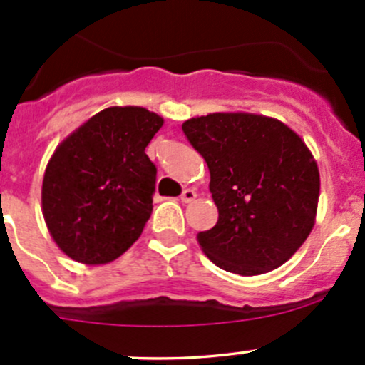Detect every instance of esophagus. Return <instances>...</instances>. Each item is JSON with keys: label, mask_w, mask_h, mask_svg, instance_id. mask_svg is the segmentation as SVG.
Listing matches in <instances>:
<instances>
[{"label": "esophagus", "mask_w": 365, "mask_h": 365, "mask_svg": "<svg viewBox=\"0 0 365 365\" xmlns=\"http://www.w3.org/2000/svg\"><path fill=\"white\" fill-rule=\"evenodd\" d=\"M195 198H197V191L190 190V187H187V190H184L182 193H181V202H182V204H190V202H193Z\"/></svg>", "instance_id": "1"}]
</instances>
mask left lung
<instances>
[{
    "instance_id": "8db88e82",
    "label": "left lung",
    "mask_w": 365,
    "mask_h": 365,
    "mask_svg": "<svg viewBox=\"0 0 365 365\" xmlns=\"http://www.w3.org/2000/svg\"><path fill=\"white\" fill-rule=\"evenodd\" d=\"M204 156L217 223L197 235L220 269L240 276L270 272L311 234L320 172L306 142L279 119L214 112L182 123Z\"/></svg>"
}]
</instances>
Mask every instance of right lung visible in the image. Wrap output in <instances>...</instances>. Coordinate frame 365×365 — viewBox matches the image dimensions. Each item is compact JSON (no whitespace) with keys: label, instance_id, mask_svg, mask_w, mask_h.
I'll return each mask as SVG.
<instances>
[{"label":"right lung","instance_id":"1","mask_svg":"<svg viewBox=\"0 0 365 365\" xmlns=\"http://www.w3.org/2000/svg\"><path fill=\"white\" fill-rule=\"evenodd\" d=\"M163 118L108 107L56 148L42 182L48 234L71 260L110 264L140 237L153 210L156 167L145 148Z\"/></svg>","mask_w":365,"mask_h":365}]
</instances>
